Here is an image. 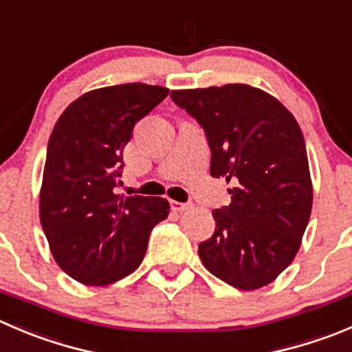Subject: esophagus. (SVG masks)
<instances>
[{
	"instance_id": "esophagus-1",
	"label": "esophagus",
	"mask_w": 352,
	"mask_h": 352,
	"mask_svg": "<svg viewBox=\"0 0 352 352\" xmlns=\"http://www.w3.org/2000/svg\"><path fill=\"white\" fill-rule=\"evenodd\" d=\"M170 207H173V210H176V212H183V210L192 209L193 204H190V202H176V200H170Z\"/></svg>"
}]
</instances>
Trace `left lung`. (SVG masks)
I'll use <instances>...</instances> for the list:
<instances>
[{"mask_svg": "<svg viewBox=\"0 0 352 352\" xmlns=\"http://www.w3.org/2000/svg\"><path fill=\"white\" fill-rule=\"evenodd\" d=\"M210 146V176L232 182V202L212 212L216 230L199 245L204 266L240 290L273 282L294 261L309 223L313 183L296 117L249 85L174 89Z\"/></svg>", "mask_w": 352, "mask_h": 352, "instance_id": "8db88e82", "label": "left lung"}]
</instances>
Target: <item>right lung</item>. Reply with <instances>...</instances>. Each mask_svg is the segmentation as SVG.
I'll use <instances>...</instances> for the list:
<instances>
[{
	"mask_svg": "<svg viewBox=\"0 0 352 352\" xmlns=\"http://www.w3.org/2000/svg\"><path fill=\"white\" fill-rule=\"evenodd\" d=\"M167 95L143 82L107 86L74 100L56 120L39 219L56 264L79 283L103 287L131 274L152 228L169 214L162 197L116 193L135 124Z\"/></svg>",
	"mask_w": 352,
	"mask_h": 352,
	"instance_id": "add662e5",
	"label": "right lung"
}]
</instances>
